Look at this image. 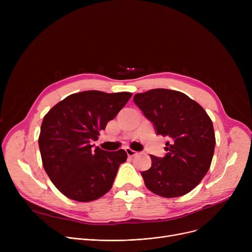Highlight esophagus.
<instances>
[{"mask_svg":"<svg viewBox=\"0 0 252 252\" xmlns=\"http://www.w3.org/2000/svg\"><path fill=\"white\" fill-rule=\"evenodd\" d=\"M126 152L128 157H134V156H136L138 154V152H136L135 150L130 149V148H126Z\"/></svg>","mask_w":252,"mask_h":252,"instance_id":"obj_1","label":"esophagus"}]
</instances>
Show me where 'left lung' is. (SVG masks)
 Masks as SVG:
<instances>
[{"instance_id": "8db88e82", "label": "left lung", "mask_w": 252, "mask_h": 252, "mask_svg": "<svg viewBox=\"0 0 252 252\" xmlns=\"http://www.w3.org/2000/svg\"><path fill=\"white\" fill-rule=\"evenodd\" d=\"M134 102L154 125L157 135L169 138L166 155H150L151 167L141 173L146 187L164 198L189 193L213 160L216 136L210 117L202 106L179 91L153 89L136 94Z\"/></svg>"}]
</instances>
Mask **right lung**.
<instances>
[{"label": "right lung", "instance_id": "obj_1", "mask_svg": "<svg viewBox=\"0 0 252 252\" xmlns=\"http://www.w3.org/2000/svg\"><path fill=\"white\" fill-rule=\"evenodd\" d=\"M131 93L107 94L85 91L69 95L45 115L38 146L43 166L55 187L79 202L96 200L113 185L119 165L127 158L124 149L93 150L99 130L117 115Z\"/></svg>", "mask_w": 252, "mask_h": 252}]
</instances>
